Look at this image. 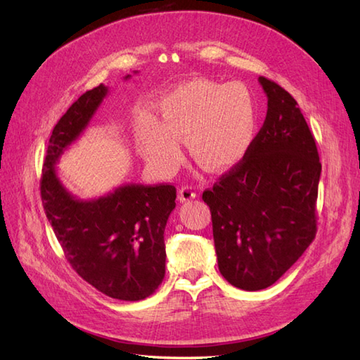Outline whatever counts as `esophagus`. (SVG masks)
<instances>
[{
    "mask_svg": "<svg viewBox=\"0 0 360 360\" xmlns=\"http://www.w3.org/2000/svg\"><path fill=\"white\" fill-rule=\"evenodd\" d=\"M195 198H196V193L193 192L192 187L186 186V187H181V188H179V201H181V202L192 201V200H195Z\"/></svg>",
    "mask_w": 360,
    "mask_h": 360,
    "instance_id": "34e87169",
    "label": "esophagus"
}]
</instances>
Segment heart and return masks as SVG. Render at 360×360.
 <instances>
[{
	"mask_svg": "<svg viewBox=\"0 0 360 360\" xmlns=\"http://www.w3.org/2000/svg\"><path fill=\"white\" fill-rule=\"evenodd\" d=\"M160 122L143 112L137 124L141 155L160 174L182 162L179 141L210 172H224L246 156L257 133V105L238 82L193 79L176 86L158 105Z\"/></svg>",
	"mask_w": 360,
	"mask_h": 360,
	"instance_id": "1",
	"label": "heart"
}]
</instances>
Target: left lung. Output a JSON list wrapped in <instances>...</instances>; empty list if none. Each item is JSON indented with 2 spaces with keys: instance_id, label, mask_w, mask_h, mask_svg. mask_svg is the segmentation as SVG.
<instances>
[{
  "instance_id": "1",
  "label": "left lung",
  "mask_w": 360,
  "mask_h": 360,
  "mask_svg": "<svg viewBox=\"0 0 360 360\" xmlns=\"http://www.w3.org/2000/svg\"><path fill=\"white\" fill-rule=\"evenodd\" d=\"M258 82L267 96L264 124L246 156L202 193L219 272L244 290L274 285L314 240L322 172L295 98L269 79Z\"/></svg>"
}]
</instances>
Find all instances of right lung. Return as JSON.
<instances>
[{"mask_svg":"<svg viewBox=\"0 0 360 360\" xmlns=\"http://www.w3.org/2000/svg\"><path fill=\"white\" fill-rule=\"evenodd\" d=\"M106 94L105 85L86 91L53 127L43 164L41 201L72 269L102 294L137 302L155 292L164 280V231L176 205L174 186L125 184L83 201L68 192L56 168Z\"/></svg>","mask_w":360,"mask_h":360,"instance_id":"add662e5","label":"right lung"}]
</instances>
